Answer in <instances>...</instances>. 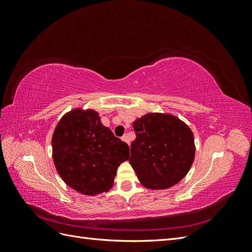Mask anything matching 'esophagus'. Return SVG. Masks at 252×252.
<instances>
[{
    "label": "esophagus",
    "mask_w": 252,
    "mask_h": 252,
    "mask_svg": "<svg viewBox=\"0 0 252 252\" xmlns=\"http://www.w3.org/2000/svg\"><path fill=\"white\" fill-rule=\"evenodd\" d=\"M122 140H123L124 142H126L129 145V139H128V135L127 134H124L123 136H122Z\"/></svg>",
    "instance_id": "1"
}]
</instances>
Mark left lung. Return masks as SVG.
Segmentation results:
<instances>
[{"label": "left lung", "instance_id": "obj_1", "mask_svg": "<svg viewBox=\"0 0 252 252\" xmlns=\"http://www.w3.org/2000/svg\"><path fill=\"white\" fill-rule=\"evenodd\" d=\"M132 127L136 138L131 143L129 163L141 184L148 189H167L185 177L191 167L194 138L190 128L177 117L147 113Z\"/></svg>", "mask_w": 252, "mask_h": 252}]
</instances>
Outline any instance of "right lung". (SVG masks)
<instances>
[{"mask_svg":"<svg viewBox=\"0 0 252 252\" xmlns=\"http://www.w3.org/2000/svg\"><path fill=\"white\" fill-rule=\"evenodd\" d=\"M52 158L66 184L85 195L112 187L118 167L129 158V147L101 123L93 109L66 113L52 135Z\"/></svg>","mask_w":252,"mask_h":252,"instance_id":"obj_1","label":"right lung"}]
</instances>
